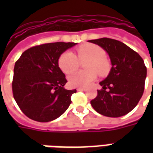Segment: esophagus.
I'll return each mask as SVG.
<instances>
[{
    "label": "esophagus",
    "mask_w": 153,
    "mask_h": 153,
    "mask_svg": "<svg viewBox=\"0 0 153 153\" xmlns=\"http://www.w3.org/2000/svg\"><path fill=\"white\" fill-rule=\"evenodd\" d=\"M77 91H85V88H78Z\"/></svg>",
    "instance_id": "obj_1"
}]
</instances>
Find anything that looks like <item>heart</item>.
<instances>
[{"label":"heart","mask_w":153,"mask_h":153,"mask_svg":"<svg viewBox=\"0 0 153 153\" xmlns=\"http://www.w3.org/2000/svg\"><path fill=\"white\" fill-rule=\"evenodd\" d=\"M77 56L70 51L60 55L58 65L65 74H70L79 67L80 62L84 64L86 71H78L69 76V84L72 87H87L97 79V72L106 75L111 69L110 61L106 58V51L96 44L86 43L76 49Z\"/></svg>","instance_id":"obj_1"}]
</instances>
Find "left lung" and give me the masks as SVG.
Wrapping results in <instances>:
<instances>
[{"label":"left lung","instance_id":"left-lung-1","mask_svg":"<svg viewBox=\"0 0 153 153\" xmlns=\"http://www.w3.org/2000/svg\"><path fill=\"white\" fill-rule=\"evenodd\" d=\"M109 55L111 70L100 83L97 97L91 105L97 112L108 117H120L137 106L144 91L147 68L135 51L120 41L108 38L89 40Z\"/></svg>","mask_w":153,"mask_h":153}]
</instances>
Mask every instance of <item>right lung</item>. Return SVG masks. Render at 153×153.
Here are the masks:
<instances>
[{"mask_svg": "<svg viewBox=\"0 0 153 153\" xmlns=\"http://www.w3.org/2000/svg\"><path fill=\"white\" fill-rule=\"evenodd\" d=\"M74 42H51L34 46L16 60L12 92L22 112L38 122L51 121L70 106L76 89L66 90L59 57Z\"/></svg>", "mask_w": 153, "mask_h": 153, "instance_id": "1", "label": "right lung"}]
</instances>
